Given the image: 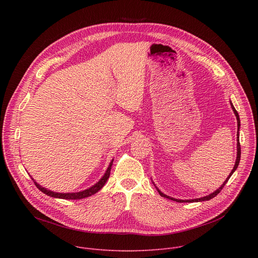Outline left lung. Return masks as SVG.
I'll list each match as a JSON object with an SVG mask.
<instances>
[{
	"label": "left lung",
	"mask_w": 258,
	"mask_h": 258,
	"mask_svg": "<svg viewBox=\"0 0 258 258\" xmlns=\"http://www.w3.org/2000/svg\"><path fill=\"white\" fill-rule=\"evenodd\" d=\"M231 105H232V109H233V111H234V113H235V115H236V117H237V121H238V139H237V159H236V163H235V166H234V168H233V170L231 171V173H230V175L227 177V179L225 180V182L223 183L222 185V187L220 188H218L215 192H213V193H211L210 195H208V196H205V197H202V198H199V199H194V200H186V202H199V201H206V200H210V199H212V198H214L220 191L223 190V188L225 187V185L226 183L228 182V180H229V178L231 177V175L234 173V171L237 169V167H238V165H239V162H240V158H241V146H240V142H239V128H240V118H239V114H238V112H237V110L235 109V107L233 106V104L231 103ZM158 190V189H157ZM158 193L160 194V196H162V197H165V198H168V199H171V200H173V201H176V202H185L183 200H178V199H174V198H171V197H169V196H166V195H164L163 193H161L159 190H158Z\"/></svg>",
	"instance_id": "1"
}]
</instances>
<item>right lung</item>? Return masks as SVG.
Listing matches in <instances>:
<instances>
[{
    "label": "right lung",
    "mask_w": 258,
    "mask_h": 258,
    "mask_svg": "<svg viewBox=\"0 0 258 258\" xmlns=\"http://www.w3.org/2000/svg\"><path fill=\"white\" fill-rule=\"evenodd\" d=\"M112 162L113 160L110 162L105 174L103 175V177L96 183V185H94L93 187L85 190V191H82V192H79V193H55V192H52V191H49L43 187H41L38 182L34 181V185L36 186V188H38L40 191H42L44 194L48 195V196H51V197H54V198H60V199H69V200H78V199H83V198H87V197H90L94 194H96L98 191H100L103 186L105 185V182L107 181V179L109 178V175H110V171H111V166H112Z\"/></svg>",
    "instance_id": "obj_1"
}]
</instances>
